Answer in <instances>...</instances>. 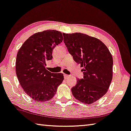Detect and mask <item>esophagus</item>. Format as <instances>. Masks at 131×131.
<instances>
[{
	"mask_svg": "<svg viewBox=\"0 0 131 131\" xmlns=\"http://www.w3.org/2000/svg\"><path fill=\"white\" fill-rule=\"evenodd\" d=\"M69 77H70V75H67V74H64V78H65V79H67V78Z\"/></svg>",
	"mask_w": 131,
	"mask_h": 131,
	"instance_id": "1",
	"label": "esophagus"
}]
</instances>
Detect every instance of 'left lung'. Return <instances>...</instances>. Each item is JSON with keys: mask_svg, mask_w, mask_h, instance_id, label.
<instances>
[{"mask_svg": "<svg viewBox=\"0 0 131 131\" xmlns=\"http://www.w3.org/2000/svg\"><path fill=\"white\" fill-rule=\"evenodd\" d=\"M64 42L77 64L84 67V78L71 88L77 100L91 104L107 92L112 79L113 59L104 43L85 34L63 33Z\"/></svg>", "mask_w": 131, "mask_h": 131, "instance_id": "8db88e82", "label": "left lung"}]
</instances>
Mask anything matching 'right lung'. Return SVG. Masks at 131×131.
<instances>
[{
  "mask_svg": "<svg viewBox=\"0 0 131 131\" xmlns=\"http://www.w3.org/2000/svg\"><path fill=\"white\" fill-rule=\"evenodd\" d=\"M63 40L59 31L38 32L26 40L18 51L16 75L24 91L36 101L51 100L63 81V74L51 73L46 69V62L53 58L54 48Z\"/></svg>",
  "mask_w": 131,
  "mask_h": 131,
  "instance_id": "1",
  "label": "right lung"
}]
</instances>
